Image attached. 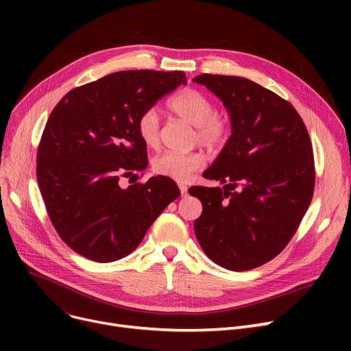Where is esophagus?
I'll use <instances>...</instances> for the list:
<instances>
[{
  "label": "esophagus",
  "mask_w": 351,
  "mask_h": 351,
  "mask_svg": "<svg viewBox=\"0 0 351 351\" xmlns=\"http://www.w3.org/2000/svg\"><path fill=\"white\" fill-rule=\"evenodd\" d=\"M179 189H180L182 196H186L188 195V186L185 185V183H179Z\"/></svg>",
  "instance_id": "obj_1"
}]
</instances>
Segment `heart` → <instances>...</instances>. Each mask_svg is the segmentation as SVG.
Listing matches in <instances>:
<instances>
[{"label":"heart","mask_w":351,"mask_h":351,"mask_svg":"<svg viewBox=\"0 0 351 351\" xmlns=\"http://www.w3.org/2000/svg\"><path fill=\"white\" fill-rule=\"evenodd\" d=\"M168 108L172 112L196 128V139L206 147H219L228 139L230 125L229 121L215 112V105L209 97L200 90L188 88L180 90L169 102ZM159 115L156 108H147L139 115L136 131L141 141L149 147L159 142ZM204 156L200 154L163 152L154 158L152 171L173 180H186L193 172L202 168Z\"/></svg>","instance_id":"heart-1"}]
</instances>
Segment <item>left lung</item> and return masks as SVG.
Segmentation results:
<instances>
[{
    "label": "left lung",
    "mask_w": 351,
    "mask_h": 351,
    "mask_svg": "<svg viewBox=\"0 0 351 351\" xmlns=\"http://www.w3.org/2000/svg\"><path fill=\"white\" fill-rule=\"evenodd\" d=\"M193 82L223 102L232 125L204 172L226 185L189 189L204 206L195 234L216 265L233 271L259 267L286 247L311 202L316 176L308 132L287 101L250 80L202 73Z\"/></svg>",
    "instance_id": "8db88e82"
}]
</instances>
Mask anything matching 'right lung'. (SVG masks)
<instances>
[{
    "mask_svg": "<svg viewBox=\"0 0 351 351\" xmlns=\"http://www.w3.org/2000/svg\"><path fill=\"white\" fill-rule=\"evenodd\" d=\"M180 84L186 85L182 71H119L69 90L53 108L36 179L55 230L73 252L99 263L122 259L179 197L169 178L126 189L119 178L146 169L138 118Z\"/></svg>",
    "mask_w": 351,
    "mask_h": 351,
    "instance_id": "1",
    "label": "right lung"
}]
</instances>
